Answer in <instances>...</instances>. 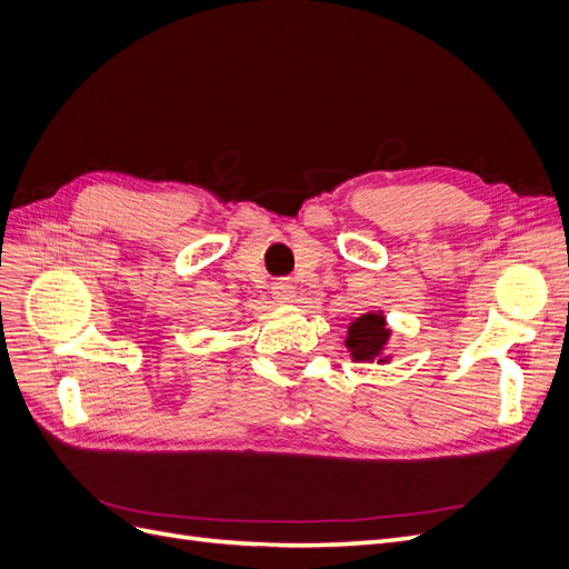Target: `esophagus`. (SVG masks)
<instances>
[{
    "instance_id": "esophagus-1",
    "label": "esophagus",
    "mask_w": 569,
    "mask_h": 569,
    "mask_svg": "<svg viewBox=\"0 0 569 569\" xmlns=\"http://www.w3.org/2000/svg\"><path fill=\"white\" fill-rule=\"evenodd\" d=\"M271 298L277 302H290L292 298H296V288H292V283L286 281V279L273 281L271 283Z\"/></svg>"
}]
</instances>
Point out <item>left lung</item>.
Segmentation results:
<instances>
[{"label":"left lung","instance_id":"obj_1","mask_svg":"<svg viewBox=\"0 0 569 569\" xmlns=\"http://www.w3.org/2000/svg\"><path fill=\"white\" fill-rule=\"evenodd\" d=\"M389 335L391 330L387 328L382 313H363L349 326L345 345L351 351L353 361L385 363L387 356L382 359V351L389 342Z\"/></svg>","mask_w":569,"mask_h":569}]
</instances>
